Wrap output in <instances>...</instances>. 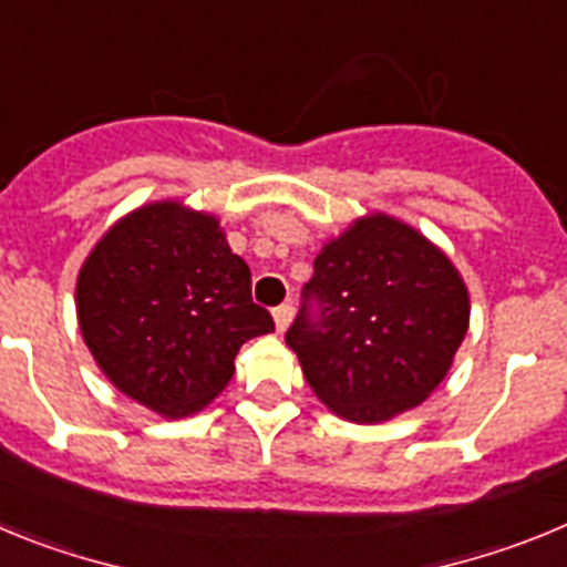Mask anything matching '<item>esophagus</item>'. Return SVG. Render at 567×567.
<instances>
[{
	"label": "esophagus",
	"instance_id": "1",
	"mask_svg": "<svg viewBox=\"0 0 567 567\" xmlns=\"http://www.w3.org/2000/svg\"><path fill=\"white\" fill-rule=\"evenodd\" d=\"M272 318H275V327H278V332H287V327L292 323V318H295V307L292 303H280V307H275Z\"/></svg>",
	"mask_w": 567,
	"mask_h": 567
}]
</instances>
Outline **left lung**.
<instances>
[{
    "label": "left lung",
    "instance_id": "8db88e82",
    "mask_svg": "<svg viewBox=\"0 0 567 567\" xmlns=\"http://www.w3.org/2000/svg\"><path fill=\"white\" fill-rule=\"evenodd\" d=\"M468 312V289L445 252L374 213L320 249L287 343L338 417L383 423L443 383Z\"/></svg>",
    "mask_w": 567,
    "mask_h": 567
}]
</instances>
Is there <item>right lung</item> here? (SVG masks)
Segmentation results:
<instances>
[{
	"label": "right lung",
	"mask_w": 567,
	"mask_h": 567,
	"mask_svg": "<svg viewBox=\"0 0 567 567\" xmlns=\"http://www.w3.org/2000/svg\"><path fill=\"white\" fill-rule=\"evenodd\" d=\"M84 343L110 383L164 417L221 392L249 338L275 332L218 218L155 202L102 235L76 280Z\"/></svg>",
	"instance_id": "1"
}]
</instances>
